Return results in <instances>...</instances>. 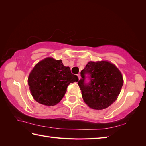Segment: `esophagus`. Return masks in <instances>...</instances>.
I'll list each match as a JSON object with an SVG mask.
<instances>
[{
	"instance_id": "obj_1",
	"label": "esophagus",
	"mask_w": 146,
	"mask_h": 146,
	"mask_svg": "<svg viewBox=\"0 0 146 146\" xmlns=\"http://www.w3.org/2000/svg\"><path fill=\"white\" fill-rule=\"evenodd\" d=\"M77 76H78V79H80V78H81V77H80V74H77Z\"/></svg>"
}]
</instances>
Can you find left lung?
Segmentation results:
<instances>
[{
    "mask_svg": "<svg viewBox=\"0 0 146 146\" xmlns=\"http://www.w3.org/2000/svg\"><path fill=\"white\" fill-rule=\"evenodd\" d=\"M78 85L85 102L92 109L100 110L108 107L120 94L123 80L120 70L107 61L88 62L80 72ZM90 82H85L86 75Z\"/></svg>",
    "mask_w": 146,
    "mask_h": 146,
    "instance_id": "8db88e82",
    "label": "left lung"
}]
</instances>
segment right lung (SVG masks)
<instances>
[{"instance_id":"add662e5","label":"right lung","mask_w":146,"mask_h":146,"mask_svg":"<svg viewBox=\"0 0 146 146\" xmlns=\"http://www.w3.org/2000/svg\"><path fill=\"white\" fill-rule=\"evenodd\" d=\"M78 77L64 66L62 61L48 57L35 66L28 78L29 89L38 103L54 106L64 97L70 83L77 82Z\"/></svg>"}]
</instances>
